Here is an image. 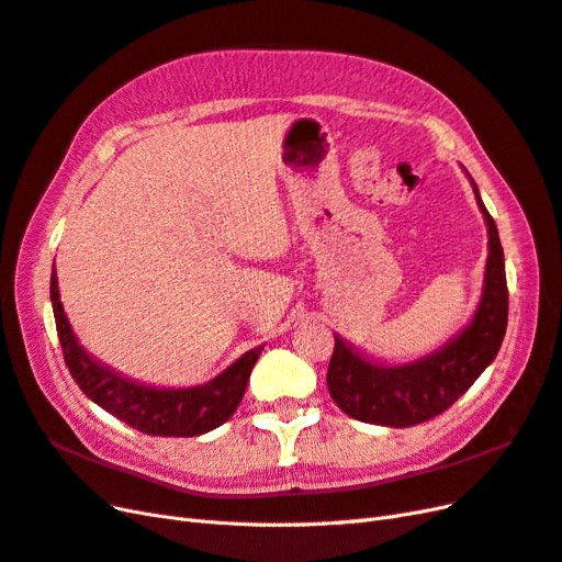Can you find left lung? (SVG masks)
<instances>
[{"mask_svg":"<svg viewBox=\"0 0 562 562\" xmlns=\"http://www.w3.org/2000/svg\"><path fill=\"white\" fill-rule=\"evenodd\" d=\"M471 184L487 225V262L479 310L443 349L403 366L370 361L335 335L326 380L333 401L349 417L394 429L415 427L446 413L495 361L508 318L504 250L495 220L487 213L479 187L473 180Z\"/></svg>","mask_w":562,"mask_h":562,"instance_id":"1","label":"left lung"}]
</instances>
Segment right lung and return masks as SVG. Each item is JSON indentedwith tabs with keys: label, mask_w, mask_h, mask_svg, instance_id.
<instances>
[{
	"label": "right lung",
	"mask_w": 562,
	"mask_h": 562,
	"mask_svg": "<svg viewBox=\"0 0 562 562\" xmlns=\"http://www.w3.org/2000/svg\"><path fill=\"white\" fill-rule=\"evenodd\" d=\"M50 304L65 363L79 389L103 411L149 436H201L225 424L239 407L255 361L265 347H255L225 372L201 386L166 389L124 378L83 351L63 312L58 277L50 271Z\"/></svg>",
	"instance_id": "1"
}]
</instances>
